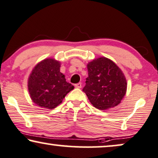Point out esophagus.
I'll list each match as a JSON object with an SVG mask.
<instances>
[{
    "label": "esophagus",
    "mask_w": 158,
    "mask_h": 158,
    "mask_svg": "<svg viewBox=\"0 0 158 158\" xmlns=\"http://www.w3.org/2000/svg\"><path fill=\"white\" fill-rule=\"evenodd\" d=\"M75 87L76 88H81V83H78L75 85Z\"/></svg>",
    "instance_id": "1"
}]
</instances>
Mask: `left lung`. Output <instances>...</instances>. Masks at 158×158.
<instances>
[{"label":"left lung","instance_id":"left-lung-1","mask_svg":"<svg viewBox=\"0 0 158 158\" xmlns=\"http://www.w3.org/2000/svg\"><path fill=\"white\" fill-rule=\"evenodd\" d=\"M88 77L83 92L92 106L101 110L118 106L126 94L127 79L118 66L105 57L87 64Z\"/></svg>","mask_w":158,"mask_h":158}]
</instances>
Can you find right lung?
<instances>
[{
	"label": "right lung",
	"mask_w": 158,
	"mask_h": 158,
	"mask_svg": "<svg viewBox=\"0 0 158 158\" xmlns=\"http://www.w3.org/2000/svg\"><path fill=\"white\" fill-rule=\"evenodd\" d=\"M60 63L46 58L32 69L28 79V90L33 102L43 108L53 109L74 87L67 82L60 71Z\"/></svg>",
	"instance_id": "obj_1"
}]
</instances>
